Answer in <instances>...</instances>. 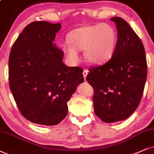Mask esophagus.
Wrapping results in <instances>:
<instances>
[{"label": "esophagus", "mask_w": 154, "mask_h": 154, "mask_svg": "<svg viewBox=\"0 0 154 154\" xmlns=\"http://www.w3.org/2000/svg\"><path fill=\"white\" fill-rule=\"evenodd\" d=\"M88 72H89V71H88V69H85L83 70V77H84V79H86V77H87V74H88Z\"/></svg>", "instance_id": "1"}]
</instances>
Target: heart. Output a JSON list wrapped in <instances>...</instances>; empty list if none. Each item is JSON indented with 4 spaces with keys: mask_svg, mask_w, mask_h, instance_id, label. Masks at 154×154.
<instances>
[{
    "mask_svg": "<svg viewBox=\"0 0 154 154\" xmlns=\"http://www.w3.org/2000/svg\"><path fill=\"white\" fill-rule=\"evenodd\" d=\"M116 32L107 23L85 25L69 32V45L63 46L64 51L72 61L79 59L77 50H84V56L88 63L99 65L112 58L116 44Z\"/></svg>",
    "mask_w": 154,
    "mask_h": 154,
    "instance_id": "b5f03b06",
    "label": "heart"
}]
</instances>
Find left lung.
Returning <instances> with one entry per match:
<instances>
[{
    "label": "left lung",
    "mask_w": 154,
    "mask_h": 154,
    "mask_svg": "<svg viewBox=\"0 0 154 154\" xmlns=\"http://www.w3.org/2000/svg\"><path fill=\"white\" fill-rule=\"evenodd\" d=\"M117 29V42L109 61L91 68L87 81L94 89L95 114L106 123L129 118L141 102L147 77L144 47L127 22L110 19Z\"/></svg>",
    "instance_id": "1"
}]
</instances>
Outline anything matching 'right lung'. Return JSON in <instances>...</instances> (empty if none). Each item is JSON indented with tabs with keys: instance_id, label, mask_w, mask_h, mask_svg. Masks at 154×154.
<instances>
[{
	"instance_id": "obj_1",
	"label": "right lung",
	"mask_w": 154,
	"mask_h": 154,
	"mask_svg": "<svg viewBox=\"0 0 154 154\" xmlns=\"http://www.w3.org/2000/svg\"><path fill=\"white\" fill-rule=\"evenodd\" d=\"M60 28V23H31L10 52V89L23 116L35 124L53 126L62 122L67 102L84 82L82 69L66 66L64 52L54 43Z\"/></svg>"
}]
</instances>
